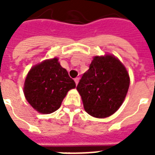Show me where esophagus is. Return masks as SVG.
<instances>
[{
	"label": "esophagus",
	"mask_w": 155,
	"mask_h": 155,
	"mask_svg": "<svg viewBox=\"0 0 155 155\" xmlns=\"http://www.w3.org/2000/svg\"><path fill=\"white\" fill-rule=\"evenodd\" d=\"M74 82H75V84L77 85L78 82H79V78H78V77L75 78V79H74Z\"/></svg>",
	"instance_id": "1"
}]
</instances>
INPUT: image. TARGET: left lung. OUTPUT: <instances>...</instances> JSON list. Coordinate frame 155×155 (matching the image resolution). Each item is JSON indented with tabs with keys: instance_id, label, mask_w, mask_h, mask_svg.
I'll return each mask as SVG.
<instances>
[{
	"instance_id": "left-lung-1",
	"label": "left lung",
	"mask_w": 155,
	"mask_h": 155,
	"mask_svg": "<svg viewBox=\"0 0 155 155\" xmlns=\"http://www.w3.org/2000/svg\"><path fill=\"white\" fill-rule=\"evenodd\" d=\"M130 86V76L112 54L94 56L90 69L78 84L84 110L95 118H106L123 104Z\"/></svg>"
}]
</instances>
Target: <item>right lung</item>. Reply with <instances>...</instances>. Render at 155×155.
Segmentation results:
<instances>
[{"mask_svg": "<svg viewBox=\"0 0 155 155\" xmlns=\"http://www.w3.org/2000/svg\"><path fill=\"white\" fill-rule=\"evenodd\" d=\"M75 83L67 71L61 67L57 58L45 60L30 70L24 84L26 101L41 114H51L61 103Z\"/></svg>", "mask_w": 155, "mask_h": 155, "instance_id": "1", "label": "right lung"}]
</instances>
